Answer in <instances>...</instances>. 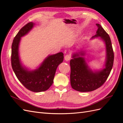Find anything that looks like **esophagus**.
Returning <instances> with one entry per match:
<instances>
[{
	"label": "esophagus",
	"mask_w": 123,
	"mask_h": 123,
	"mask_svg": "<svg viewBox=\"0 0 123 123\" xmlns=\"http://www.w3.org/2000/svg\"><path fill=\"white\" fill-rule=\"evenodd\" d=\"M71 58V55L70 54L66 55L65 56V59L66 61H69Z\"/></svg>",
	"instance_id": "34e87169"
}]
</instances>
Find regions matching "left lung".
<instances>
[{"instance_id": "left-lung-1", "label": "left lung", "mask_w": 123, "mask_h": 123, "mask_svg": "<svg viewBox=\"0 0 123 123\" xmlns=\"http://www.w3.org/2000/svg\"><path fill=\"white\" fill-rule=\"evenodd\" d=\"M95 35L92 37H100L105 43L107 51V61L106 68L99 72H93L89 69L83 57L79 54H74L71 59L70 82L71 87L74 90L80 92H89L98 89L105 83L108 77L114 61V52L111 41L108 33L99 24ZM80 55H83L81 53Z\"/></svg>"}]
</instances>
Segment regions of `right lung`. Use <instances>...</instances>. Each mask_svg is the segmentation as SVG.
I'll return each mask as SVG.
<instances>
[{"mask_svg":"<svg viewBox=\"0 0 123 123\" xmlns=\"http://www.w3.org/2000/svg\"><path fill=\"white\" fill-rule=\"evenodd\" d=\"M34 24L29 23L22 28L15 37L11 52V65L15 75L25 88L34 92L47 90L53 83L56 70L64 60V54L59 52L48 56L39 68L30 71L21 66L18 56V45L21 37L30 31Z\"/></svg>","mask_w":123,"mask_h":123,"instance_id":"1","label":"right lung"}]
</instances>
